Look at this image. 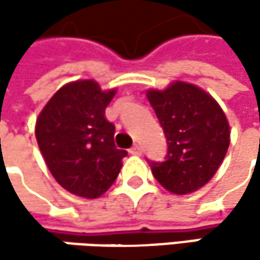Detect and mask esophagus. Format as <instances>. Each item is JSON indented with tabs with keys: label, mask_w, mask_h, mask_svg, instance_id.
<instances>
[{
	"label": "esophagus",
	"mask_w": 260,
	"mask_h": 260,
	"mask_svg": "<svg viewBox=\"0 0 260 260\" xmlns=\"http://www.w3.org/2000/svg\"><path fill=\"white\" fill-rule=\"evenodd\" d=\"M132 155H141V152H143V149H141V146H138V144H135L134 147H131L129 150Z\"/></svg>",
	"instance_id": "1"
}]
</instances>
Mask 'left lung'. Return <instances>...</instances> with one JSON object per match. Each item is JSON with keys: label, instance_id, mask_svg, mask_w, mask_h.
I'll list each match as a JSON object with an SVG mask.
<instances>
[{"label": "left lung", "instance_id": "8db88e82", "mask_svg": "<svg viewBox=\"0 0 260 260\" xmlns=\"http://www.w3.org/2000/svg\"><path fill=\"white\" fill-rule=\"evenodd\" d=\"M147 99L169 144L164 161L149 162L155 179L173 194L197 191L228 153L231 128L224 111L205 90L182 81L149 90Z\"/></svg>", "mask_w": 260, "mask_h": 260}]
</instances>
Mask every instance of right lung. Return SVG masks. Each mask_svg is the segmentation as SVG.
<instances>
[{
    "label": "right lung",
    "mask_w": 260,
    "mask_h": 260,
    "mask_svg": "<svg viewBox=\"0 0 260 260\" xmlns=\"http://www.w3.org/2000/svg\"><path fill=\"white\" fill-rule=\"evenodd\" d=\"M116 90L102 91L93 79L63 85L36 122V138L45 162L64 189L96 199L117 179L126 150L114 144V125L105 108Z\"/></svg>",
    "instance_id": "right-lung-1"
}]
</instances>
